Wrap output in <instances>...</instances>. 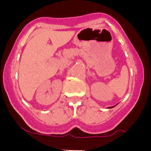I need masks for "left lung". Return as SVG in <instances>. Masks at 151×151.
<instances>
[{
	"label": "left lung",
	"instance_id": "8db88e82",
	"mask_svg": "<svg viewBox=\"0 0 151 151\" xmlns=\"http://www.w3.org/2000/svg\"><path fill=\"white\" fill-rule=\"evenodd\" d=\"M109 108H110V107H109Z\"/></svg>",
	"mask_w": 151,
	"mask_h": 151
}]
</instances>
